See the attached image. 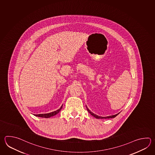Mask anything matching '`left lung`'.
I'll list each match as a JSON object with an SVG mask.
<instances>
[{
    "mask_svg": "<svg viewBox=\"0 0 155 155\" xmlns=\"http://www.w3.org/2000/svg\"><path fill=\"white\" fill-rule=\"evenodd\" d=\"M86 108H87V111H88V112L90 113L91 114V115H92V116H94V118H96L97 119L113 118H115L116 116H117V115H118L120 113V112H119V113L116 114H115V115H110V116H107V117H101V116L96 115V114H94V113H92V112H91V110H90V109H88V108L87 107V106H86Z\"/></svg>",
    "mask_w": 155,
    "mask_h": 155,
    "instance_id": "obj_1",
    "label": "left lung"
}]
</instances>
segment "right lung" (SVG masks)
<instances>
[{
    "instance_id": "add662e5",
    "label": "right lung",
    "mask_w": 155,
    "mask_h": 155,
    "mask_svg": "<svg viewBox=\"0 0 155 155\" xmlns=\"http://www.w3.org/2000/svg\"><path fill=\"white\" fill-rule=\"evenodd\" d=\"M62 107L63 105L61 106V108L59 109L54 111V112H52L49 113H46V114H36L35 116L36 117H41V118H50L51 117H53L54 115H56L57 114H58V113L61 110V109L62 108Z\"/></svg>"
}]
</instances>
